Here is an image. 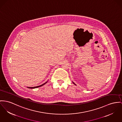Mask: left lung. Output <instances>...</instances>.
Returning <instances> with one entry per match:
<instances>
[{
	"mask_svg": "<svg viewBox=\"0 0 122 122\" xmlns=\"http://www.w3.org/2000/svg\"><path fill=\"white\" fill-rule=\"evenodd\" d=\"M73 84H74V83H73ZM75 85H76V84H75Z\"/></svg>",
	"mask_w": 122,
	"mask_h": 122,
	"instance_id": "left-lung-1",
	"label": "left lung"
}]
</instances>
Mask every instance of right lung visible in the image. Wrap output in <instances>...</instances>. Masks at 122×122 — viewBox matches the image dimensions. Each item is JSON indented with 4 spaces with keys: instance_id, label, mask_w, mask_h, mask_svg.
<instances>
[{
    "instance_id": "add662e5",
    "label": "right lung",
    "mask_w": 122,
    "mask_h": 122,
    "mask_svg": "<svg viewBox=\"0 0 122 122\" xmlns=\"http://www.w3.org/2000/svg\"><path fill=\"white\" fill-rule=\"evenodd\" d=\"M46 83H47V82H46V83L44 84H42V85H39V86H36V87H28V88H30V89H34V88H38V87H40V86H43V85H44V84H46Z\"/></svg>"
}]
</instances>
